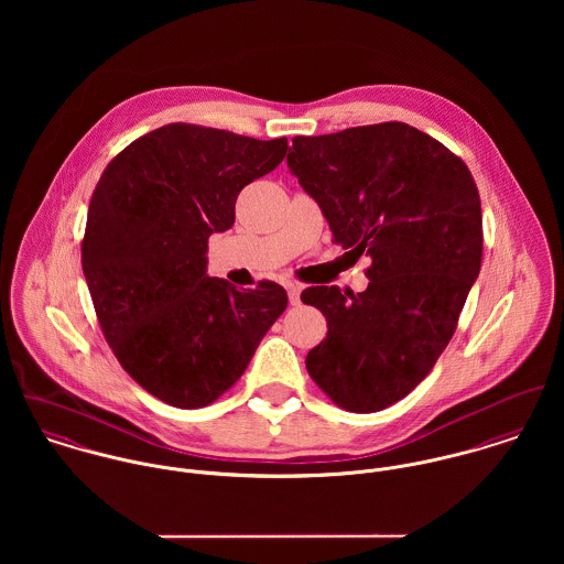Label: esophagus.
<instances>
[{"instance_id": "1", "label": "esophagus", "mask_w": 564, "mask_h": 564, "mask_svg": "<svg viewBox=\"0 0 564 564\" xmlns=\"http://www.w3.org/2000/svg\"><path fill=\"white\" fill-rule=\"evenodd\" d=\"M286 293H289V302H291V306H297V304H300V293H302V289H300L297 284L289 282V284H286Z\"/></svg>"}]
</instances>
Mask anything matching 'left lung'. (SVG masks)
Here are the masks:
<instances>
[{
	"label": "left lung",
	"instance_id": "8db88e82",
	"mask_svg": "<svg viewBox=\"0 0 564 564\" xmlns=\"http://www.w3.org/2000/svg\"><path fill=\"white\" fill-rule=\"evenodd\" d=\"M286 161L322 206L332 241L371 256L367 291L302 293L327 322L306 369L336 405L384 410L432 371L480 273L476 180L463 159L402 121L295 137Z\"/></svg>",
	"mask_w": 564,
	"mask_h": 564
}]
</instances>
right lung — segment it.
Segmentation results:
<instances>
[{"instance_id": "obj_1", "label": "right lung", "mask_w": 564, "mask_h": 564, "mask_svg": "<svg viewBox=\"0 0 564 564\" xmlns=\"http://www.w3.org/2000/svg\"><path fill=\"white\" fill-rule=\"evenodd\" d=\"M286 148L169 123L121 150L93 191L82 269L95 315L119 365L161 402L219 400L289 304L271 280L239 291L206 273L210 235L232 228L239 193Z\"/></svg>"}]
</instances>
